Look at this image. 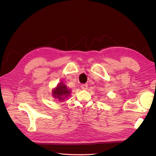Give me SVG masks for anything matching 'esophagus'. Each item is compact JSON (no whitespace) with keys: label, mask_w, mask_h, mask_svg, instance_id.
Segmentation results:
<instances>
[{"label":"esophagus","mask_w":156,"mask_h":156,"mask_svg":"<svg viewBox=\"0 0 156 156\" xmlns=\"http://www.w3.org/2000/svg\"><path fill=\"white\" fill-rule=\"evenodd\" d=\"M81 87L83 90H86L88 87V85H87V84H82L81 85Z\"/></svg>","instance_id":"1"}]
</instances>
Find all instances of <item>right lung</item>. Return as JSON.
Here are the masks:
<instances>
[{
	"label": "right lung",
	"instance_id": "obj_1",
	"mask_svg": "<svg viewBox=\"0 0 156 156\" xmlns=\"http://www.w3.org/2000/svg\"><path fill=\"white\" fill-rule=\"evenodd\" d=\"M70 94V90L68 89L66 86L61 83L53 90V94L55 98H57L59 101H62L65 98L68 97Z\"/></svg>",
	"mask_w": 156,
	"mask_h": 156
}]
</instances>
